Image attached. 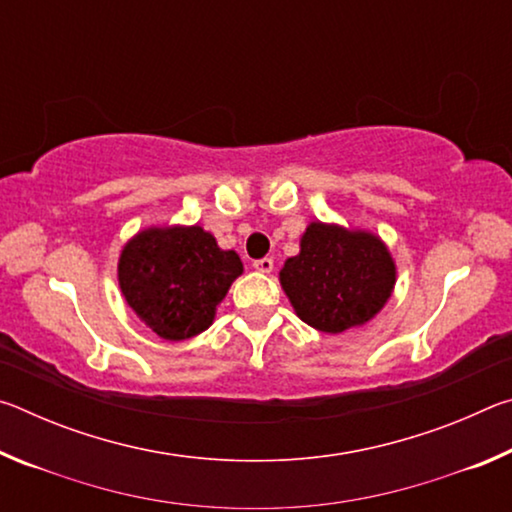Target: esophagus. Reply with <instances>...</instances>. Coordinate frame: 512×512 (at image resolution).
I'll use <instances>...</instances> for the list:
<instances>
[{"label": "esophagus", "mask_w": 512, "mask_h": 512, "mask_svg": "<svg viewBox=\"0 0 512 512\" xmlns=\"http://www.w3.org/2000/svg\"><path fill=\"white\" fill-rule=\"evenodd\" d=\"M259 273H271L273 271V259L271 257H262L257 259V262L253 264Z\"/></svg>", "instance_id": "obj_1"}]
</instances>
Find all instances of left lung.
<instances>
[{
  "label": "left lung",
  "mask_w": 512,
  "mask_h": 512,
  "mask_svg": "<svg viewBox=\"0 0 512 512\" xmlns=\"http://www.w3.org/2000/svg\"><path fill=\"white\" fill-rule=\"evenodd\" d=\"M282 289L307 325L327 334L368 323L395 287V262L384 241L363 230L309 223L300 253L280 271Z\"/></svg>",
  "instance_id": "left-lung-1"
}]
</instances>
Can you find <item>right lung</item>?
Instances as JSON below:
<instances>
[{
  "label": "right lung",
  "mask_w": 512,
  "mask_h": 512,
  "mask_svg": "<svg viewBox=\"0 0 512 512\" xmlns=\"http://www.w3.org/2000/svg\"><path fill=\"white\" fill-rule=\"evenodd\" d=\"M241 271L235 250H221L201 225L137 232L117 266L128 307L167 341L205 332Z\"/></svg>",
  "instance_id": "obj_1"
}]
</instances>
